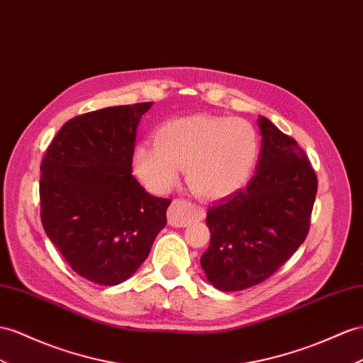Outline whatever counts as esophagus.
I'll return each mask as SVG.
<instances>
[{
    "label": "esophagus",
    "instance_id": "34e87169",
    "mask_svg": "<svg viewBox=\"0 0 363 363\" xmlns=\"http://www.w3.org/2000/svg\"><path fill=\"white\" fill-rule=\"evenodd\" d=\"M199 216V210L191 202L185 199H176L167 211V219L172 227H187Z\"/></svg>",
    "mask_w": 363,
    "mask_h": 363
}]
</instances>
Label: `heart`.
<instances>
[{"mask_svg": "<svg viewBox=\"0 0 363 363\" xmlns=\"http://www.w3.org/2000/svg\"><path fill=\"white\" fill-rule=\"evenodd\" d=\"M155 145L133 150V172L148 190L167 193L179 170L194 193L220 199L252 178L259 160V136L245 119L193 115L172 119L155 132Z\"/></svg>", "mask_w": 363, "mask_h": 363, "instance_id": "obj_1", "label": "heart"}]
</instances>
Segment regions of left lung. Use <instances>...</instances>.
<instances>
[{"instance_id": "obj_1", "label": "left lung", "mask_w": 363, "mask_h": 363, "mask_svg": "<svg viewBox=\"0 0 363 363\" xmlns=\"http://www.w3.org/2000/svg\"><path fill=\"white\" fill-rule=\"evenodd\" d=\"M257 125L262 141L255 176L207 211L211 238L201 267L220 291L264 282L308 235L318 191L308 157L270 119L259 116Z\"/></svg>"}]
</instances>
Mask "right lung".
Here are the masks:
<instances>
[{
  "label": "right lung",
  "mask_w": 363,
  "mask_h": 363,
  "mask_svg": "<svg viewBox=\"0 0 363 363\" xmlns=\"http://www.w3.org/2000/svg\"><path fill=\"white\" fill-rule=\"evenodd\" d=\"M152 102L106 107L67 121L41 164L45 235L72 270L113 286L145 261L167 224L170 199L132 174L136 132Z\"/></svg>",
  "instance_id": "obj_1"
}]
</instances>
